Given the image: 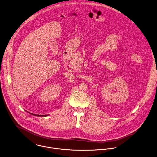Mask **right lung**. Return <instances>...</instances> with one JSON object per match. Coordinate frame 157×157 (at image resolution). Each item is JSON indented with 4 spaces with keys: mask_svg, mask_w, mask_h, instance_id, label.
<instances>
[{
    "mask_svg": "<svg viewBox=\"0 0 157 157\" xmlns=\"http://www.w3.org/2000/svg\"><path fill=\"white\" fill-rule=\"evenodd\" d=\"M33 114V113H32ZM33 115H35V116H38V117H45V116H47V115H35V114H33Z\"/></svg>",
    "mask_w": 157,
    "mask_h": 157,
    "instance_id": "obj_1",
    "label": "right lung"
}]
</instances>
